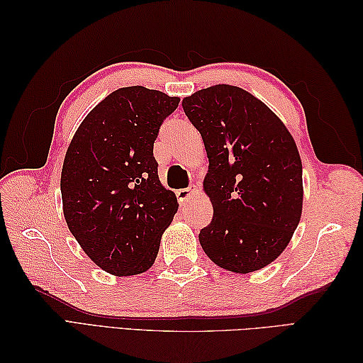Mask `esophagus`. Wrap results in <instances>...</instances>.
Returning a JSON list of instances; mask_svg holds the SVG:
<instances>
[{"instance_id": "obj_1", "label": "esophagus", "mask_w": 363, "mask_h": 363, "mask_svg": "<svg viewBox=\"0 0 363 363\" xmlns=\"http://www.w3.org/2000/svg\"><path fill=\"white\" fill-rule=\"evenodd\" d=\"M198 191V189L194 186V187H189V189H181V190H177L176 191V196H177V201H179V204L181 206H184L186 204L189 199H190V196H194L195 194Z\"/></svg>"}]
</instances>
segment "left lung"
Listing matches in <instances>:
<instances>
[{"label":"left lung","mask_w":363,"mask_h":363,"mask_svg":"<svg viewBox=\"0 0 363 363\" xmlns=\"http://www.w3.org/2000/svg\"><path fill=\"white\" fill-rule=\"evenodd\" d=\"M209 157L213 206L199 243L218 267L251 273L287 248L303 212V164L289 129L248 91L218 84L182 99Z\"/></svg>","instance_id":"left-lung-1"}]
</instances>
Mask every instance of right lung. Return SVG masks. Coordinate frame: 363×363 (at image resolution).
Wrapping results in <instances>:
<instances>
[{
    "label": "right lung",
    "mask_w": 363,
    "mask_h": 363,
    "mask_svg": "<svg viewBox=\"0 0 363 363\" xmlns=\"http://www.w3.org/2000/svg\"><path fill=\"white\" fill-rule=\"evenodd\" d=\"M179 98L142 86L112 91L91 109L68 146L60 191L64 217L84 252L115 276L140 274L157 257L177 212L162 186L154 140Z\"/></svg>",
    "instance_id": "obj_1"
}]
</instances>
